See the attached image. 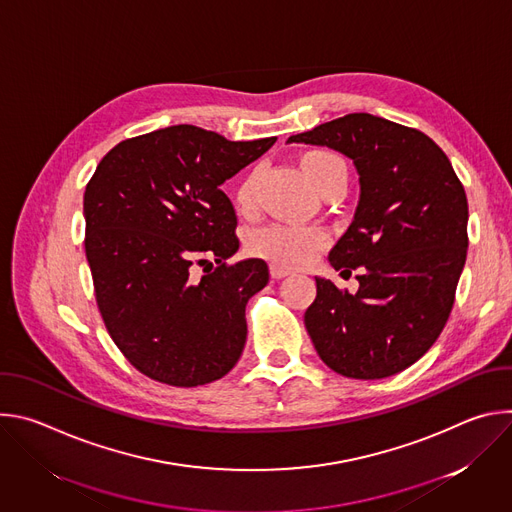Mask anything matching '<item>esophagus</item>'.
<instances>
[{
	"label": "esophagus",
	"mask_w": 512,
	"mask_h": 512,
	"mask_svg": "<svg viewBox=\"0 0 512 512\" xmlns=\"http://www.w3.org/2000/svg\"><path fill=\"white\" fill-rule=\"evenodd\" d=\"M269 273H271V277H273V279H283V277H287V275H289V271H287L285 267L275 265V263H271V265H269Z\"/></svg>",
	"instance_id": "obj_1"
}]
</instances>
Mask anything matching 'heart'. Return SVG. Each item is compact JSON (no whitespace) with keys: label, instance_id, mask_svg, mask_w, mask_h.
I'll return each mask as SVG.
<instances>
[{"label":"heart","instance_id":"heart-1","mask_svg":"<svg viewBox=\"0 0 512 512\" xmlns=\"http://www.w3.org/2000/svg\"><path fill=\"white\" fill-rule=\"evenodd\" d=\"M302 174L312 184V188L322 196L330 188H344L348 170L340 156L328 150L304 152L298 160ZM255 174L241 180L235 190V204L241 212H247L253 204ZM328 239L320 229L314 227H287V225H267L255 229L247 237V249L251 255L271 261L281 267H304L318 251L326 247Z\"/></svg>","mask_w":512,"mask_h":512}]
</instances>
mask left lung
Masks as SVG:
<instances>
[{"label": "left lung", "instance_id": "1", "mask_svg": "<svg viewBox=\"0 0 512 512\" xmlns=\"http://www.w3.org/2000/svg\"><path fill=\"white\" fill-rule=\"evenodd\" d=\"M287 143L326 145L350 158L360 198L330 265L358 291L316 277L306 330L332 371L385 379L417 362L442 334L468 251V200L448 156L425 133L350 113Z\"/></svg>", "mask_w": 512, "mask_h": 512}]
</instances>
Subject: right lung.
<instances>
[{"label":"right lung","instance_id":"obj_1","mask_svg":"<svg viewBox=\"0 0 512 512\" xmlns=\"http://www.w3.org/2000/svg\"><path fill=\"white\" fill-rule=\"evenodd\" d=\"M275 139L172 125L117 143L99 162L83 202L87 261L105 326L145 377L198 387L241 358L245 306L269 269L263 259L227 263L239 239L221 186Z\"/></svg>","mask_w":512,"mask_h":512}]
</instances>
